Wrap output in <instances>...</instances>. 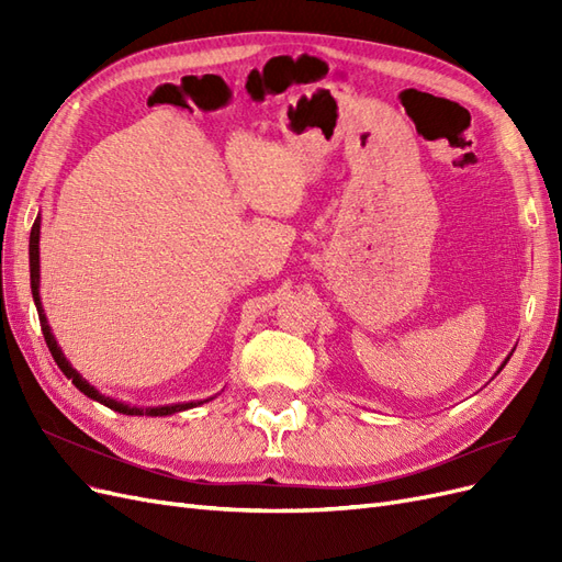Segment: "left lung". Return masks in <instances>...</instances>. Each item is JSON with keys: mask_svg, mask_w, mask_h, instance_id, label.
Returning <instances> with one entry per match:
<instances>
[{"mask_svg": "<svg viewBox=\"0 0 562 562\" xmlns=\"http://www.w3.org/2000/svg\"><path fill=\"white\" fill-rule=\"evenodd\" d=\"M506 361H508V359H506ZM506 361H504V363H502V368H504V366H506ZM502 368H499V370H502ZM499 370H497V372H499Z\"/></svg>", "mask_w": 562, "mask_h": 562, "instance_id": "1", "label": "left lung"}]
</instances>
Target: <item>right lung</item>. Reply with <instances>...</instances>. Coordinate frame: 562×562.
Here are the masks:
<instances>
[{
    "instance_id": "obj_1",
    "label": "right lung",
    "mask_w": 562,
    "mask_h": 562,
    "mask_svg": "<svg viewBox=\"0 0 562 562\" xmlns=\"http://www.w3.org/2000/svg\"><path fill=\"white\" fill-rule=\"evenodd\" d=\"M40 223H42V220L37 215L35 225H32V232H30V288H32V297H35V304H37V314H40V323H42V333H44V339H46V347H48L50 356H54V361L58 363V368L63 370V375L67 380H72V384L81 391L83 396H89V398H93L98 403H103V405L110 407V411L122 413V415L166 417V415H173V413L190 411V407H196L201 403H209L211 398H206V401H192V403H176V405H159V407H135V405H128V403H122V401L100 394V391L93 384H89L87 380L79 375V372L70 366V361L65 359V353L58 347L54 333H50V326H48L44 307H42V297H40Z\"/></svg>"
}]
</instances>
